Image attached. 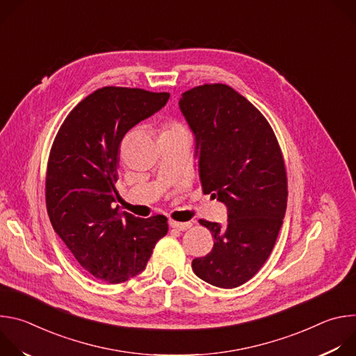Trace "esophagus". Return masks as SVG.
Returning a JSON list of instances; mask_svg holds the SVG:
<instances>
[{
	"instance_id": "34e87169",
	"label": "esophagus",
	"mask_w": 356,
	"mask_h": 356,
	"mask_svg": "<svg viewBox=\"0 0 356 356\" xmlns=\"http://www.w3.org/2000/svg\"><path fill=\"white\" fill-rule=\"evenodd\" d=\"M169 225H170V228H173V229L184 231V229H187L191 224H190V222H179V221H175V220H169Z\"/></svg>"
}]
</instances>
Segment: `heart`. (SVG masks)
Wrapping results in <instances>:
<instances>
[{
  "instance_id": "obj_1",
  "label": "heart",
  "mask_w": 356,
  "mask_h": 356,
  "mask_svg": "<svg viewBox=\"0 0 356 356\" xmlns=\"http://www.w3.org/2000/svg\"><path fill=\"white\" fill-rule=\"evenodd\" d=\"M188 134L183 124H180L176 120H168L162 125V136H173V135H181Z\"/></svg>"
}]
</instances>
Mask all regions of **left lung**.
Returning a JSON list of instances; mask_svg holds the SVG:
<instances>
[{
    "label": "left lung",
    "instance_id": "obj_1",
    "mask_svg": "<svg viewBox=\"0 0 356 356\" xmlns=\"http://www.w3.org/2000/svg\"><path fill=\"white\" fill-rule=\"evenodd\" d=\"M180 110L195 135L202 191L228 209L225 227L207 220L214 246L191 262L204 282L234 289L268 261L287 206V175L277 138L252 103L227 84L183 92Z\"/></svg>",
    "mask_w": 356,
    "mask_h": 356
}]
</instances>
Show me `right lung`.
<instances>
[{
  "instance_id": "add662e5",
  "label": "right lung",
  "mask_w": 356,
  "mask_h": 356,
  "mask_svg": "<svg viewBox=\"0 0 356 356\" xmlns=\"http://www.w3.org/2000/svg\"><path fill=\"white\" fill-rule=\"evenodd\" d=\"M169 97L143 88H98L69 113L50 147L44 180L50 222L95 279L117 284L134 277L168 234L165 216L138 218L113 209V202L122 138Z\"/></svg>"
}]
</instances>
